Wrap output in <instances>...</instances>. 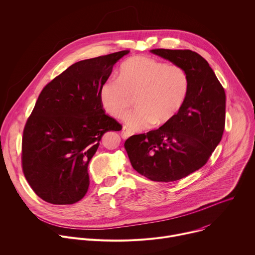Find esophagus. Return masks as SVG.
<instances>
[{
  "instance_id": "obj_1",
  "label": "esophagus",
  "mask_w": 255,
  "mask_h": 255,
  "mask_svg": "<svg viewBox=\"0 0 255 255\" xmlns=\"http://www.w3.org/2000/svg\"><path fill=\"white\" fill-rule=\"evenodd\" d=\"M130 135H131V131L127 127H124L123 129H122V136H123V138H128Z\"/></svg>"
}]
</instances>
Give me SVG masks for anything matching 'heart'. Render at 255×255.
Masks as SVG:
<instances>
[{"mask_svg":"<svg viewBox=\"0 0 255 255\" xmlns=\"http://www.w3.org/2000/svg\"><path fill=\"white\" fill-rule=\"evenodd\" d=\"M189 92V76L176 64H167L144 56L124 62L120 78L107 80L100 88L103 109L111 117L123 120L136 97L137 110L130 114L127 126L133 131L170 124L181 112Z\"/></svg>","mask_w":255,"mask_h":255,"instance_id":"heart-1","label":"heart"}]
</instances>
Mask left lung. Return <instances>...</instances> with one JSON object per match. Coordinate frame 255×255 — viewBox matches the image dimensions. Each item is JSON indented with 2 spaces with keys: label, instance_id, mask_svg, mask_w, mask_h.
Segmentation results:
<instances>
[{
  "label": "left lung",
  "instance_id": "8db88e82",
  "mask_svg": "<svg viewBox=\"0 0 255 255\" xmlns=\"http://www.w3.org/2000/svg\"><path fill=\"white\" fill-rule=\"evenodd\" d=\"M154 53L182 66L189 92L179 115L168 125L125 142L132 168L156 182H174L204 166L222 138L225 91L209 63L191 50L154 49Z\"/></svg>",
  "mask_w": 255,
  "mask_h": 255
}]
</instances>
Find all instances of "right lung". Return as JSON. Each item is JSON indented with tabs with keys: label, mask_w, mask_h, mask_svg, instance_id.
I'll return each mask as SVG.
<instances>
[{
	"label": "right lung",
	"mask_w": 255,
	"mask_h": 255,
	"mask_svg": "<svg viewBox=\"0 0 255 255\" xmlns=\"http://www.w3.org/2000/svg\"><path fill=\"white\" fill-rule=\"evenodd\" d=\"M128 52L76 62L41 91L23 131L22 168L44 201L69 205L86 194L87 167L101 137L122 129L101 107L100 88Z\"/></svg>",
	"instance_id": "right-lung-1"
}]
</instances>
